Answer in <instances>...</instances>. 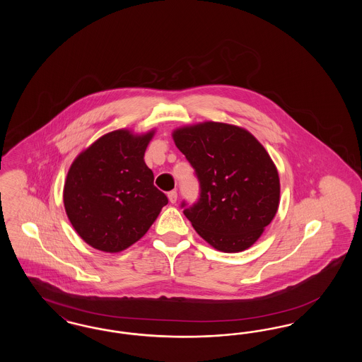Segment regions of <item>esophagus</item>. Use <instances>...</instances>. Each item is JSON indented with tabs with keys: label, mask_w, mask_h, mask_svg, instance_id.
Listing matches in <instances>:
<instances>
[{
	"label": "esophagus",
	"mask_w": 362,
	"mask_h": 362,
	"mask_svg": "<svg viewBox=\"0 0 362 362\" xmlns=\"http://www.w3.org/2000/svg\"><path fill=\"white\" fill-rule=\"evenodd\" d=\"M168 199H170L171 204H176V201H177V192H176V191H170V192H168Z\"/></svg>",
	"instance_id": "obj_1"
}]
</instances>
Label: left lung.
Segmentation results:
<instances>
[{
	"label": "left lung",
	"mask_w": 362,
	"mask_h": 362,
	"mask_svg": "<svg viewBox=\"0 0 362 362\" xmlns=\"http://www.w3.org/2000/svg\"><path fill=\"white\" fill-rule=\"evenodd\" d=\"M173 138L199 180V201L183 211L197 233L223 252L250 248L279 206V176L267 151L248 130L221 122L182 126Z\"/></svg>",
	"instance_id": "obj_1"
}]
</instances>
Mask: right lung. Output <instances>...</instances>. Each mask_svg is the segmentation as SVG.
Wrapping results in <instances>:
<instances>
[{"instance_id":"obj_1","label":"right lung","mask_w":362,"mask_h":362,"mask_svg":"<svg viewBox=\"0 0 362 362\" xmlns=\"http://www.w3.org/2000/svg\"><path fill=\"white\" fill-rule=\"evenodd\" d=\"M155 130L98 138L74 158L64 186L70 224L90 247L121 252L139 240L168 204L144 156Z\"/></svg>"}]
</instances>
